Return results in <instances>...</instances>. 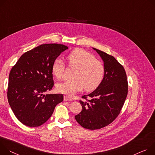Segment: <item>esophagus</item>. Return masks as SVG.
<instances>
[{"label":"esophagus","instance_id":"1","mask_svg":"<svg viewBox=\"0 0 155 155\" xmlns=\"http://www.w3.org/2000/svg\"><path fill=\"white\" fill-rule=\"evenodd\" d=\"M64 101H72V99L68 96H64Z\"/></svg>","mask_w":155,"mask_h":155}]
</instances>
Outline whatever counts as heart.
Here are the masks:
<instances>
[{
    "label": "heart",
    "mask_w": 155,
    "mask_h": 155,
    "mask_svg": "<svg viewBox=\"0 0 155 155\" xmlns=\"http://www.w3.org/2000/svg\"><path fill=\"white\" fill-rule=\"evenodd\" d=\"M68 65L75 68L74 79L64 81L56 85L58 92L68 96H72L83 88L86 91H92L98 87L104 77V66L91 54L84 50L76 48L66 57ZM65 64L63 60L57 58L51 67V72L57 79L63 76Z\"/></svg>",
    "instance_id": "1"
}]
</instances>
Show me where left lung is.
<instances>
[{
    "mask_svg": "<svg viewBox=\"0 0 155 155\" xmlns=\"http://www.w3.org/2000/svg\"><path fill=\"white\" fill-rule=\"evenodd\" d=\"M93 49L104 61V77L95 91L82 97L84 101H79L82 111L74 116L82 127L90 130L101 129L114 121L121 111L128 91L123 66L114 57Z\"/></svg>",
    "mask_w": 155,
    "mask_h": 155,
    "instance_id": "left-lung-1",
    "label": "left lung"
}]
</instances>
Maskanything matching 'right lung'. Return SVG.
Segmentation results:
<instances>
[{"label":"right lung","mask_w":155,"mask_h":155,"mask_svg":"<svg viewBox=\"0 0 155 155\" xmlns=\"http://www.w3.org/2000/svg\"><path fill=\"white\" fill-rule=\"evenodd\" d=\"M68 47L62 44L41 45L23 54L13 66L8 78L7 98L19 121L38 127L51 117L63 94H45L54 86L51 67Z\"/></svg>","instance_id":"1"}]
</instances>
